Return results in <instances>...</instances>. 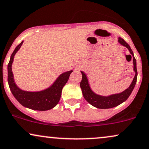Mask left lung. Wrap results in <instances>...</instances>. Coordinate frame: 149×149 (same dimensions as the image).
I'll use <instances>...</instances> for the list:
<instances>
[{
	"label": "left lung",
	"mask_w": 149,
	"mask_h": 149,
	"mask_svg": "<svg viewBox=\"0 0 149 149\" xmlns=\"http://www.w3.org/2000/svg\"><path fill=\"white\" fill-rule=\"evenodd\" d=\"M118 42L123 46L127 47L129 50L130 54L133 56V70L135 72V75L134 78L131 82V85L129 87L127 88L125 91L120 93L113 94L109 96H102L95 94L94 92L92 91V90L90 88L89 84H88L87 77L83 71H81L82 75V79L80 82V87L82 89V94L84 99L88 102L89 104H91L92 106L96 107L98 109H110L113 107H117L118 105L122 104V102L127 100L131 93H132L133 88L135 87V84L137 82V66H136V60L133 55V52L131 49L130 46L128 43L125 42L124 39L122 38H118Z\"/></svg>",
	"instance_id": "1"
}]
</instances>
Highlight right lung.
<instances>
[{
	"mask_svg": "<svg viewBox=\"0 0 149 149\" xmlns=\"http://www.w3.org/2000/svg\"><path fill=\"white\" fill-rule=\"evenodd\" d=\"M22 42L23 41H22L13 52L7 66V81L9 88L15 98L23 107L37 111L49 110L56 107L59 102L61 97L62 89L68 81L69 76L73 71H69L62 73L49 88L43 91L38 92L22 91L16 86L14 82V75L12 71V65L14 61V57L16 52L19 50Z\"/></svg>",
	"mask_w": 149,
	"mask_h": 149,
	"instance_id": "obj_1",
	"label": "right lung"
}]
</instances>
